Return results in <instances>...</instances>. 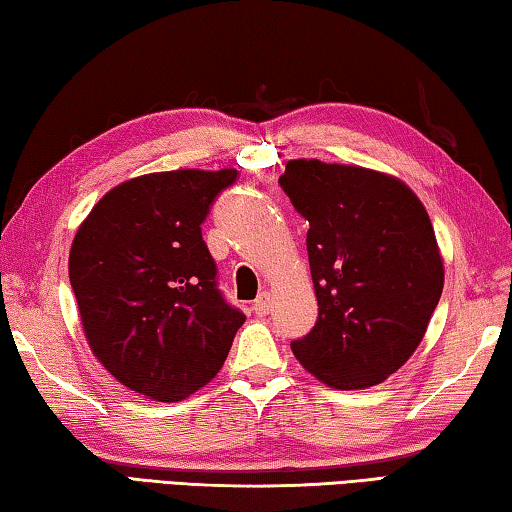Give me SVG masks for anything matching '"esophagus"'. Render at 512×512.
Wrapping results in <instances>:
<instances>
[{
    "mask_svg": "<svg viewBox=\"0 0 512 512\" xmlns=\"http://www.w3.org/2000/svg\"><path fill=\"white\" fill-rule=\"evenodd\" d=\"M253 311L257 316H266L271 311V293H259L257 300L253 302Z\"/></svg>",
    "mask_w": 512,
    "mask_h": 512,
    "instance_id": "1",
    "label": "esophagus"
}]
</instances>
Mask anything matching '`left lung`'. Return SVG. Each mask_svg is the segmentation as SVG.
Masks as SVG:
<instances>
[{
	"mask_svg": "<svg viewBox=\"0 0 512 512\" xmlns=\"http://www.w3.org/2000/svg\"><path fill=\"white\" fill-rule=\"evenodd\" d=\"M277 183L309 221L318 300L291 350L327 386H375L418 348L443 293L429 214L402 180L363 167L291 160Z\"/></svg>",
	"mask_w": 512,
	"mask_h": 512,
	"instance_id": "8db88e82",
	"label": "left lung"
}]
</instances>
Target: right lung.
<instances>
[{
  "label": "right lung",
  "mask_w": 512,
  "mask_h": 512,
  "mask_svg": "<svg viewBox=\"0 0 512 512\" xmlns=\"http://www.w3.org/2000/svg\"><path fill=\"white\" fill-rule=\"evenodd\" d=\"M235 169L162 171L101 198L69 250V282L103 368L151 400L178 402L221 370L244 325L223 298L201 223Z\"/></svg>",
  "instance_id": "1"
}]
</instances>
